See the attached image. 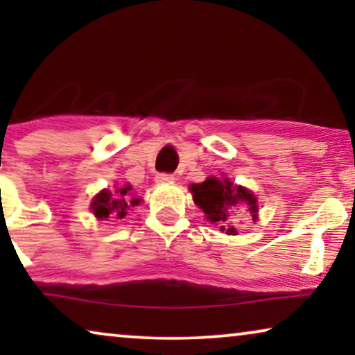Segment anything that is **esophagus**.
Listing matches in <instances>:
<instances>
[{
  "label": "esophagus",
  "instance_id": "obj_1",
  "mask_svg": "<svg viewBox=\"0 0 355 355\" xmlns=\"http://www.w3.org/2000/svg\"><path fill=\"white\" fill-rule=\"evenodd\" d=\"M155 181H157L158 184H169L174 181V176L173 174H166V173H159L155 176Z\"/></svg>",
  "mask_w": 355,
  "mask_h": 355
}]
</instances>
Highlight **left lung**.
Listing matches in <instances>:
<instances>
[{
	"label": "left lung",
	"mask_w": 355,
	"mask_h": 355,
	"mask_svg": "<svg viewBox=\"0 0 355 355\" xmlns=\"http://www.w3.org/2000/svg\"><path fill=\"white\" fill-rule=\"evenodd\" d=\"M193 203L202 208L211 225L220 226L226 234H237L234 220L237 213L245 210L252 221L259 218V205L254 192L236 186L227 178H207L200 184H191Z\"/></svg>",
	"instance_id": "1"
}]
</instances>
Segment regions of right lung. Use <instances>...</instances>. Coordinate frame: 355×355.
<instances>
[{
  "label": "right lung",
  "mask_w": 355,
  "mask_h": 355,
  "mask_svg": "<svg viewBox=\"0 0 355 355\" xmlns=\"http://www.w3.org/2000/svg\"><path fill=\"white\" fill-rule=\"evenodd\" d=\"M130 191H132V186H129V184L114 189V191L103 189L92 200V211L98 220H106L111 215L124 218L128 210L140 205V202H142V198L134 197Z\"/></svg>",
  "instance_id": "add662e5"
}]
</instances>
